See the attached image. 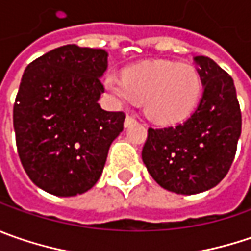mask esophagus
<instances>
[{
  "instance_id": "obj_1",
  "label": "esophagus",
  "mask_w": 251,
  "mask_h": 251,
  "mask_svg": "<svg viewBox=\"0 0 251 251\" xmlns=\"http://www.w3.org/2000/svg\"><path fill=\"white\" fill-rule=\"evenodd\" d=\"M135 122H136V118L133 115H127L125 118V126H130L132 124H135Z\"/></svg>"
}]
</instances>
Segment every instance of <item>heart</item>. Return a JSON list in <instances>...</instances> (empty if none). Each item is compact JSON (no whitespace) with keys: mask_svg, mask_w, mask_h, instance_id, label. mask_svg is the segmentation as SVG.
Returning a JSON list of instances; mask_svg holds the SVG:
<instances>
[{"mask_svg":"<svg viewBox=\"0 0 251 251\" xmlns=\"http://www.w3.org/2000/svg\"><path fill=\"white\" fill-rule=\"evenodd\" d=\"M104 87L121 106L145 102L147 116L160 125L188 118L202 95L200 71L191 64L160 60L130 66L124 77L106 73Z\"/></svg>","mask_w":251,"mask_h":251,"instance_id":"obj_1","label":"heart"}]
</instances>
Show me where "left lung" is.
I'll return each instance as SVG.
<instances>
[{"label": "left lung", "instance_id": "left-lung-1", "mask_svg": "<svg viewBox=\"0 0 251 251\" xmlns=\"http://www.w3.org/2000/svg\"><path fill=\"white\" fill-rule=\"evenodd\" d=\"M195 61L203 82L198 108L182 124L149 127L142 150L147 171L158 185L182 195L203 192L224 180L242 132L233 78L209 57Z\"/></svg>", "mask_w": 251, "mask_h": 251}]
</instances>
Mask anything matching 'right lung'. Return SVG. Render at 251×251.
Instances as JSON below:
<instances>
[{"label":"right lung","instance_id":"add662e5","mask_svg":"<svg viewBox=\"0 0 251 251\" xmlns=\"http://www.w3.org/2000/svg\"><path fill=\"white\" fill-rule=\"evenodd\" d=\"M108 66L102 49L66 45L29 63L14 104L21 163L39 188L73 197L93 188L125 112L98 104Z\"/></svg>","mask_w":251,"mask_h":251}]
</instances>
